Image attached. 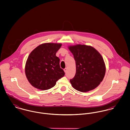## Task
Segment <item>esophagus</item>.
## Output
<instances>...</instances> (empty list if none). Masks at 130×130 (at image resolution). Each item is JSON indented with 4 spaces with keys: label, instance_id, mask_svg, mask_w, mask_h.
I'll return each instance as SVG.
<instances>
[{
    "label": "esophagus",
    "instance_id": "esophagus-1",
    "mask_svg": "<svg viewBox=\"0 0 130 130\" xmlns=\"http://www.w3.org/2000/svg\"><path fill=\"white\" fill-rule=\"evenodd\" d=\"M63 70H64V71L65 73H67V68H65Z\"/></svg>",
    "mask_w": 130,
    "mask_h": 130
}]
</instances>
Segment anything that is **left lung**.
Wrapping results in <instances>:
<instances>
[{
    "mask_svg": "<svg viewBox=\"0 0 130 130\" xmlns=\"http://www.w3.org/2000/svg\"><path fill=\"white\" fill-rule=\"evenodd\" d=\"M74 55L76 73L70 82L75 90L87 92L96 88L102 82L106 67L100 54L93 47L78 44L70 46Z\"/></svg>",
    "mask_w": 130,
    "mask_h": 130,
    "instance_id": "obj_1",
    "label": "left lung"
}]
</instances>
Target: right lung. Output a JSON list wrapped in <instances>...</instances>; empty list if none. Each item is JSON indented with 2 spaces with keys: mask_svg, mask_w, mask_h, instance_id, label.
Returning a JSON list of instances; mask_svg holds the SVG:
<instances>
[{
  "mask_svg": "<svg viewBox=\"0 0 130 130\" xmlns=\"http://www.w3.org/2000/svg\"><path fill=\"white\" fill-rule=\"evenodd\" d=\"M61 46L60 43H43L30 54L25 72L32 86L41 90H48L54 87L56 81L64 75L60 67V59L56 56Z\"/></svg>",
  "mask_w": 130,
  "mask_h": 130,
  "instance_id": "add662e5",
  "label": "right lung"
}]
</instances>
